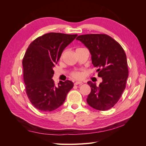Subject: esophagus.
Returning <instances> with one entry per match:
<instances>
[{
	"instance_id": "obj_1",
	"label": "esophagus",
	"mask_w": 146,
	"mask_h": 146,
	"mask_svg": "<svg viewBox=\"0 0 146 146\" xmlns=\"http://www.w3.org/2000/svg\"><path fill=\"white\" fill-rule=\"evenodd\" d=\"M82 84H83V83L81 82H76L74 83V85H82Z\"/></svg>"
}]
</instances>
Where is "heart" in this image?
<instances>
[{"instance_id": "heart-1", "label": "heart", "mask_w": 146, "mask_h": 146, "mask_svg": "<svg viewBox=\"0 0 146 146\" xmlns=\"http://www.w3.org/2000/svg\"><path fill=\"white\" fill-rule=\"evenodd\" d=\"M63 55H61V58H62ZM71 76L73 78L76 79V80H80V79H82L83 77V73L80 71H74L71 73Z\"/></svg>"}]
</instances>
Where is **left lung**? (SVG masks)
Instances as JSON below:
<instances>
[{"mask_svg":"<svg viewBox=\"0 0 146 146\" xmlns=\"http://www.w3.org/2000/svg\"><path fill=\"white\" fill-rule=\"evenodd\" d=\"M77 40L89 49L92 63L98 68V76L102 78L99 86L88 82L91 89L86 99L88 104L100 111L111 108L121 97L128 78L124 50L116 41L106 34L82 35Z\"/></svg>","mask_w":146,"mask_h":146,"instance_id":"obj_1","label":"left lung"}]
</instances>
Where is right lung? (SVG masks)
Listing matches in <instances>:
<instances>
[{
    "mask_svg": "<svg viewBox=\"0 0 146 146\" xmlns=\"http://www.w3.org/2000/svg\"><path fill=\"white\" fill-rule=\"evenodd\" d=\"M77 35L51 32L35 39L23 60L25 91L30 102L42 111H52L62 105L74 86L70 80L55 86L53 68L63 50Z\"/></svg>",
    "mask_w": 146,
    "mask_h": 146,
    "instance_id": "right-lung-1",
    "label": "right lung"
}]
</instances>
